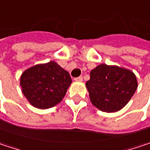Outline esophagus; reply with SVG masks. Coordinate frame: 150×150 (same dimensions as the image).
<instances>
[{
	"mask_svg": "<svg viewBox=\"0 0 150 150\" xmlns=\"http://www.w3.org/2000/svg\"><path fill=\"white\" fill-rule=\"evenodd\" d=\"M74 80L78 81V82H81V81L83 80V77H82V76H79V77H78V78H75Z\"/></svg>",
	"mask_w": 150,
	"mask_h": 150,
	"instance_id": "34e87169",
	"label": "esophagus"
}]
</instances>
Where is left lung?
<instances>
[{"instance_id": "left-lung-1", "label": "left lung", "mask_w": 150, "mask_h": 150, "mask_svg": "<svg viewBox=\"0 0 150 150\" xmlns=\"http://www.w3.org/2000/svg\"><path fill=\"white\" fill-rule=\"evenodd\" d=\"M86 87L95 107L112 112L120 110L130 101L137 88V81L130 70L101 64L91 71Z\"/></svg>"}]
</instances>
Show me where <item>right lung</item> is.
<instances>
[{
	"label": "right lung",
	"mask_w": 150,
	"mask_h": 150,
	"mask_svg": "<svg viewBox=\"0 0 150 150\" xmlns=\"http://www.w3.org/2000/svg\"><path fill=\"white\" fill-rule=\"evenodd\" d=\"M71 83L68 71L54 61L34 66L25 71L20 78L23 94L32 106L41 109L61 102Z\"/></svg>",
	"instance_id": "1"
}]
</instances>
